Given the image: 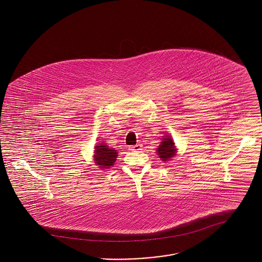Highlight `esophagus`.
I'll return each instance as SVG.
<instances>
[{"label":"esophagus","instance_id":"obj_1","mask_svg":"<svg viewBox=\"0 0 262 262\" xmlns=\"http://www.w3.org/2000/svg\"><path fill=\"white\" fill-rule=\"evenodd\" d=\"M142 149V145L141 144H136V145H134V146H130L129 147V150H132V151H139V150Z\"/></svg>","mask_w":262,"mask_h":262}]
</instances>
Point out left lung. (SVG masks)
I'll list each match as a JSON object with an SVG mask.
<instances>
[{
  "instance_id": "left-lung-1",
  "label": "left lung",
  "mask_w": 262,
  "mask_h": 262,
  "mask_svg": "<svg viewBox=\"0 0 262 262\" xmlns=\"http://www.w3.org/2000/svg\"><path fill=\"white\" fill-rule=\"evenodd\" d=\"M174 141L169 136L163 137L161 144L157 148V153L162 161L170 160L176 154Z\"/></svg>"
}]
</instances>
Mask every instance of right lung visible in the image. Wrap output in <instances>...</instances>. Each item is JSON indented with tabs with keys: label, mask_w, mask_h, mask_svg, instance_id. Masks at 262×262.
Wrapping results in <instances>:
<instances>
[{
	"label": "right lung",
	"mask_w": 262,
	"mask_h": 262,
	"mask_svg": "<svg viewBox=\"0 0 262 262\" xmlns=\"http://www.w3.org/2000/svg\"><path fill=\"white\" fill-rule=\"evenodd\" d=\"M94 162L95 165L99 166L101 170L111 168L116 161V158L118 156V152L115 149H110L107 144L102 143L97 144V146L94 147Z\"/></svg>",
	"instance_id": "add662e5"
}]
</instances>
